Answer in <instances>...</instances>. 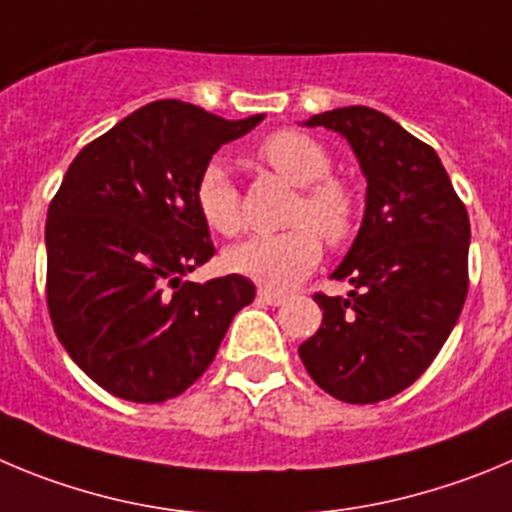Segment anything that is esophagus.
<instances>
[{"instance_id":"esophagus-1","label":"esophagus","mask_w":512,"mask_h":512,"mask_svg":"<svg viewBox=\"0 0 512 512\" xmlns=\"http://www.w3.org/2000/svg\"><path fill=\"white\" fill-rule=\"evenodd\" d=\"M257 300H260V303H267V305H283L285 303V295L272 293V290L260 288V290H257Z\"/></svg>"}]
</instances>
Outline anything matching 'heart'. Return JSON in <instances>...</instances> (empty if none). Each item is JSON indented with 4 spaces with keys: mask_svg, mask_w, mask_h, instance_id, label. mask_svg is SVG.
Returning <instances> with one entry per match:
<instances>
[{
    "mask_svg": "<svg viewBox=\"0 0 512 512\" xmlns=\"http://www.w3.org/2000/svg\"><path fill=\"white\" fill-rule=\"evenodd\" d=\"M257 159L280 179L298 186L288 212L290 229L278 234H255L229 247L224 265L242 278L270 290H283L321 262V237L331 247L351 240L358 227V197L343 179L333 176V159L321 143L303 131H275L262 138ZM194 204L199 217L217 234L232 237L242 229V197L222 161L202 166L194 181Z\"/></svg>",
    "mask_w": 512,
    "mask_h": 512,
    "instance_id": "b5f03b06",
    "label": "heart"
}]
</instances>
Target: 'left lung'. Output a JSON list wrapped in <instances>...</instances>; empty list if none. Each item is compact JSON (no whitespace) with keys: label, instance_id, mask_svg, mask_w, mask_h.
Segmentation results:
<instances>
[{"label":"left lung","instance_id":"1","mask_svg":"<svg viewBox=\"0 0 512 512\" xmlns=\"http://www.w3.org/2000/svg\"><path fill=\"white\" fill-rule=\"evenodd\" d=\"M308 126L341 133L364 171L366 212L333 280L315 293L323 323L300 343L310 379L346 404H376L412 386L455 328L467 298L470 217L437 151L366 105Z\"/></svg>","mask_w":512,"mask_h":512}]
</instances>
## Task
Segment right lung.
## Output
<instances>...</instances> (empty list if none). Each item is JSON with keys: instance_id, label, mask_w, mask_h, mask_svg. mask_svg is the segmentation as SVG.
I'll return each instance as SVG.
<instances>
[{"instance_id": "right-lung-1", "label": "right lung", "mask_w": 512, "mask_h": 512, "mask_svg": "<svg viewBox=\"0 0 512 512\" xmlns=\"http://www.w3.org/2000/svg\"><path fill=\"white\" fill-rule=\"evenodd\" d=\"M262 113L224 121L181 100L148 103L75 156L47 209V308L75 364L118 399L161 404L217 356L255 298L242 275L181 283L214 255L194 181Z\"/></svg>"}]
</instances>
